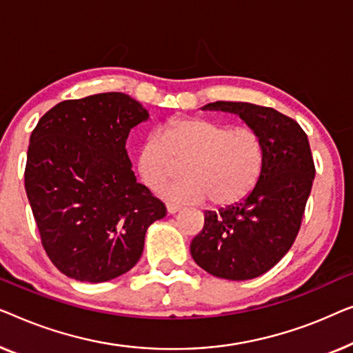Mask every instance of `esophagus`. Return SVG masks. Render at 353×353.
I'll return each instance as SVG.
<instances>
[{"label":"esophagus","instance_id":"1","mask_svg":"<svg viewBox=\"0 0 353 353\" xmlns=\"http://www.w3.org/2000/svg\"><path fill=\"white\" fill-rule=\"evenodd\" d=\"M166 210H168V212H170V214H176V212H177L179 210H181V206L174 205V203H168Z\"/></svg>","mask_w":353,"mask_h":353}]
</instances>
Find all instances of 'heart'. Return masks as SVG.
<instances>
[{
  "label": "heart",
  "instance_id": "b5f03b06",
  "mask_svg": "<svg viewBox=\"0 0 353 353\" xmlns=\"http://www.w3.org/2000/svg\"><path fill=\"white\" fill-rule=\"evenodd\" d=\"M265 147L251 126H230L201 118L168 121L137 152V171L152 190H161L171 179L185 177L166 190L181 203L230 206L245 200L259 181Z\"/></svg>",
  "mask_w": 353,
  "mask_h": 353
}]
</instances>
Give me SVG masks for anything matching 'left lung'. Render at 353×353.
Returning a JSON list of instances; mask_svg holds the SVG:
<instances>
[{
	"label": "left lung",
	"mask_w": 353,
	"mask_h": 353,
	"mask_svg": "<svg viewBox=\"0 0 353 353\" xmlns=\"http://www.w3.org/2000/svg\"><path fill=\"white\" fill-rule=\"evenodd\" d=\"M206 108L240 115L261 134L265 157L259 181L245 200L205 212L190 252L208 274L251 280L278 264L294 243L315 179L314 157L299 123L275 108L224 101Z\"/></svg>",
	"instance_id": "1"
}]
</instances>
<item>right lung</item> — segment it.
<instances>
[{
  "mask_svg": "<svg viewBox=\"0 0 353 353\" xmlns=\"http://www.w3.org/2000/svg\"><path fill=\"white\" fill-rule=\"evenodd\" d=\"M148 112L123 92L54 105L30 136L26 192L41 245L63 275L102 283L141 259L147 228L165 203L136 181L129 131Z\"/></svg>",
  "mask_w": 353,
  "mask_h": 353,
  "instance_id": "obj_1",
  "label": "right lung"
}]
</instances>
